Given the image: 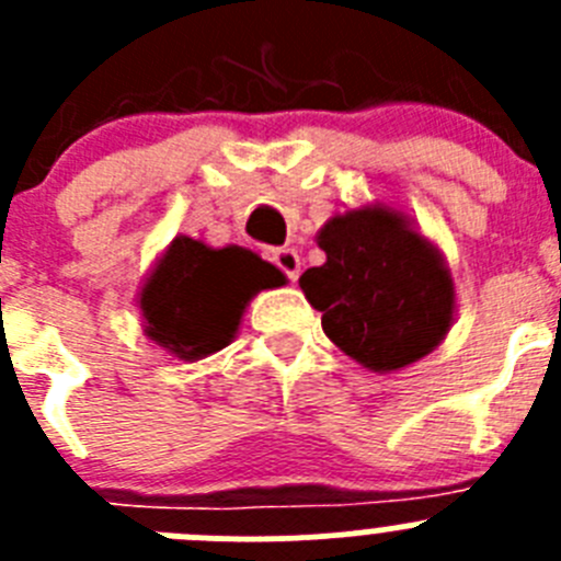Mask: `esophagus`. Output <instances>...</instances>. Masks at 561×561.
I'll list each match as a JSON object with an SVG mask.
<instances>
[{"label":"esophagus","instance_id":"obj_1","mask_svg":"<svg viewBox=\"0 0 561 561\" xmlns=\"http://www.w3.org/2000/svg\"><path fill=\"white\" fill-rule=\"evenodd\" d=\"M270 257H272V264L284 272L289 280H297V275H300V255H297L291 247H277V250L270 252Z\"/></svg>","mask_w":561,"mask_h":561}]
</instances>
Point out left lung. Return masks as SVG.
Segmentation results:
<instances>
[{
    "mask_svg": "<svg viewBox=\"0 0 561 561\" xmlns=\"http://www.w3.org/2000/svg\"><path fill=\"white\" fill-rule=\"evenodd\" d=\"M317 244L323 266L300 275L334 345L370 370L419 362L444 340L455 311L449 270L433 244L385 207L334 216Z\"/></svg>",
    "mask_w": 561,
    "mask_h": 561,
    "instance_id": "obj_1",
    "label": "left lung"
}]
</instances>
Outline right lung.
Masks as SVG:
<instances>
[{
    "label": "right lung",
    "instance_id": "obj_1",
    "mask_svg": "<svg viewBox=\"0 0 561 561\" xmlns=\"http://www.w3.org/2000/svg\"><path fill=\"white\" fill-rule=\"evenodd\" d=\"M280 280L284 275L250 250L173 238L140 295L146 331L182 359H199L230 345L250 297Z\"/></svg>",
    "mask_w": 561,
    "mask_h": 561
}]
</instances>
